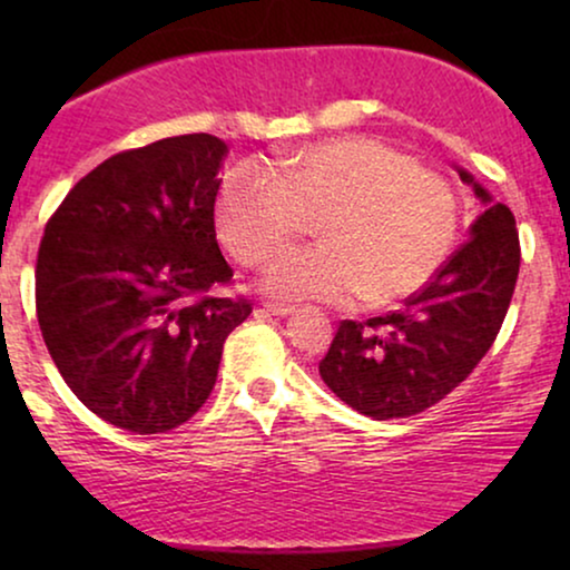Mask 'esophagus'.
Segmentation results:
<instances>
[{"label":"esophagus","mask_w":570,"mask_h":570,"mask_svg":"<svg viewBox=\"0 0 570 570\" xmlns=\"http://www.w3.org/2000/svg\"><path fill=\"white\" fill-rule=\"evenodd\" d=\"M264 311H267L269 316H287V314H293V306L291 303H264Z\"/></svg>","instance_id":"34e87169"}]
</instances>
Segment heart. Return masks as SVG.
Returning a JSON list of instances; mask_svg holds the SVG:
<instances>
[{"label": "heart", "mask_w": 570, "mask_h": 570, "mask_svg": "<svg viewBox=\"0 0 570 570\" xmlns=\"http://www.w3.org/2000/svg\"><path fill=\"white\" fill-rule=\"evenodd\" d=\"M316 217L324 244L277 256L264 287L283 298L384 306L420 291L454 246L459 205L439 170L371 137H337L240 163L217 194V236L259 267Z\"/></svg>", "instance_id": "1"}]
</instances>
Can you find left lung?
Instances as JSON below:
<instances>
[{
  "label": "left lung",
  "instance_id": "8db88e82",
  "mask_svg": "<svg viewBox=\"0 0 570 570\" xmlns=\"http://www.w3.org/2000/svg\"><path fill=\"white\" fill-rule=\"evenodd\" d=\"M482 213L470 238L400 311L345 322L318 363L324 384L373 420L410 417L441 402L493 345L519 277V230L511 209L459 168Z\"/></svg>",
  "mask_w": 570,
  "mask_h": 570
}]
</instances>
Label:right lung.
<instances>
[{"instance_id":"1","label":"right lung","mask_w":570,"mask_h":570,"mask_svg":"<svg viewBox=\"0 0 570 570\" xmlns=\"http://www.w3.org/2000/svg\"><path fill=\"white\" fill-rule=\"evenodd\" d=\"M228 145L181 135L124 150L80 178L46 223L36 314L51 361L90 412L166 433L213 392L228 334L252 303L215 238Z\"/></svg>"}]
</instances>
